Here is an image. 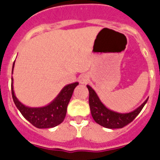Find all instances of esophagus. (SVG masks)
Here are the masks:
<instances>
[{"mask_svg": "<svg viewBox=\"0 0 160 160\" xmlns=\"http://www.w3.org/2000/svg\"><path fill=\"white\" fill-rule=\"evenodd\" d=\"M89 78L87 77V75L83 74L82 75L81 77L79 78V82L81 83V84H84V83H87L88 82Z\"/></svg>", "mask_w": 160, "mask_h": 160, "instance_id": "34e87169", "label": "esophagus"}]
</instances>
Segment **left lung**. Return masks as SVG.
I'll return each mask as SVG.
<instances>
[{
	"mask_svg": "<svg viewBox=\"0 0 160 160\" xmlns=\"http://www.w3.org/2000/svg\"><path fill=\"white\" fill-rule=\"evenodd\" d=\"M89 91V105L93 119L97 124L108 129H120L127 125L138 115L148 99L134 111L129 113H119L107 108L102 103L95 91L90 86H87Z\"/></svg>",
	"mask_w": 160,
	"mask_h": 160,
	"instance_id": "1",
	"label": "left lung"
}]
</instances>
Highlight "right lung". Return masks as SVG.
<instances>
[{
    "label": "right lung",
    "instance_id": "add662e5",
    "mask_svg": "<svg viewBox=\"0 0 160 160\" xmlns=\"http://www.w3.org/2000/svg\"><path fill=\"white\" fill-rule=\"evenodd\" d=\"M13 66L14 62L13 64ZM11 79L12 97L16 107L24 118L39 129L53 128L60 125L64 121L66 115L67 106L73 95V90L78 85V82H74L65 86L55 99L47 106L41 108H30L22 104L15 96L13 87V78Z\"/></svg>",
    "mask_w": 160,
    "mask_h": 160
}]
</instances>
